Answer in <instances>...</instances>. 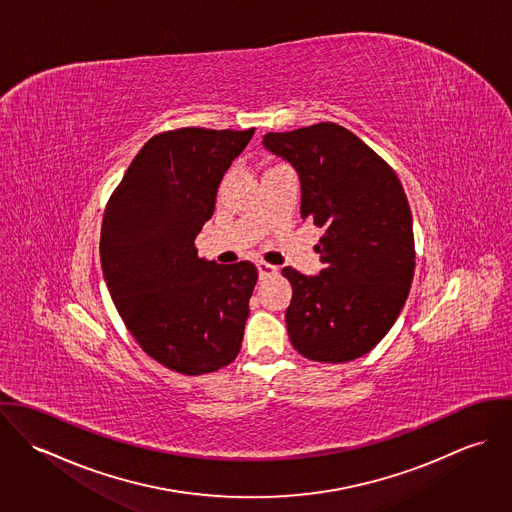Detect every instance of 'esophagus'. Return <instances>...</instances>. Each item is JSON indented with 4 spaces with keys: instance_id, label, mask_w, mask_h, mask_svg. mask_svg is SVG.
<instances>
[{
    "instance_id": "34e87169",
    "label": "esophagus",
    "mask_w": 512,
    "mask_h": 512,
    "mask_svg": "<svg viewBox=\"0 0 512 512\" xmlns=\"http://www.w3.org/2000/svg\"><path fill=\"white\" fill-rule=\"evenodd\" d=\"M258 274H260V280H266V278H272L278 274V268L268 264V262H258Z\"/></svg>"
}]
</instances>
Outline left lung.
Here are the masks:
<instances>
[{"label": "left lung", "instance_id": "left-lung-1", "mask_svg": "<svg viewBox=\"0 0 512 512\" xmlns=\"http://www.w3.org/2000/svg\"><path fill=\"white\" fill-rule=\"evenodd\" d=\"M290 161L301 185V219L325 228L315 250L323 270L292 266L286 325L309 361L347 363L372 351L410 293L416 252L412 213L394 169L347 128L321 122L262 140Z\"/></svg>", "mask_w": 512, "mask_h": 512}]
</instances>
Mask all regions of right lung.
Here are the masks:
<instances>
[{"label":"right lung","mask_w":512,"mask_h":512,"mask_svg":"<svg viewBox=\"0 0 512 512\" xmlns=\"http://www.w3.org/2000/svg\"><path fill=\"white\" fill-rule=\"evenodd\" d=\"M254 128H181L153 136L112 193L100 234L108 292L128 331L159 365L205 374L242 345L258 270L199 258L220 181Z\"/></svg>","instance_id":"add662e5"}]
</instances>
